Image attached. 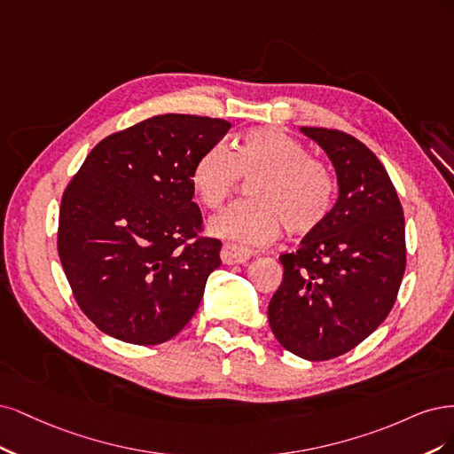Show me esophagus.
<instances>
[{"instance_id":"esophagus-1","label":"esophagus","mask_w":454,"mask_h":454,"mask_svg":"<svg viewBox=\"0 0 454 454\" xmlns=\"http://www.w3.org/2000/svg\"><path fill=\"white\" fill-rule=\"evenodd\" d=\"M221 258L226 266H233V264H245V262L251 258V251L238 245H224L221 251Z\"/></svg>"}]
</instances>
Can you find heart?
<instances>
[{"mask_svg":"<svg viewBox=\"0 0 454 454\" xmlns=\"http://www.w3.org/2000/svg\"><path fill=\"white\" fill-rule=\"evenodd\" d=\"M248 183V201L216 215L209 233L243 247L271 243L286 226L305 236L323 224L332 209L333 181L320 160L307 156L300 141L275 128L251 129L228 153L213 147L201 153L190 169V186L207 209H218L239 177Z\"/></svg>","mask_w":454,"mask_h":454,"instance_id":"b5f03b06","label":"heart"}]
</instances>
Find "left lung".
<instances>
[{"instance_id":"left-lung-1","label":"left lung","mask_w":454,"mask_h":454,"mask_svg":"<svg viewBox=\"0 0 454 454\" xmlns=\"http://www.w3.org/2000/svg\"><path fill=\"white\" fill-rule=\"evenodd\" d=\"M323 149L338 177L326 221L281 254L283 283L268 318L286 350L320 362L345 355L383 323L405 271V221L387 169L340 129L300 128Z\"/></svg>"}]
</instances>
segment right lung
<instances>
[{"label":"right lung","mask_w":454,"mask_h":454,"mask_svg":"<svg viewBox=\"0 0 454 454\" xmlns=\"http://www.w3.org/2000/svg\"><path fill=\"white\" fill-rule=\"evenodd\" d=\"M230 128L153 116L99 141L67 184L58 254L82 313L111 338L164 343L198 311L223 243L196 238L203 218L190 169Z\"/></svg>","instance_id":"obj_1"}]
</instances>
